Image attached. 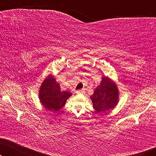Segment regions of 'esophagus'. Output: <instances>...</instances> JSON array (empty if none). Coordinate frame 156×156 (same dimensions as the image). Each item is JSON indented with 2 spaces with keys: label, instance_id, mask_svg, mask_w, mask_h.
Listing matches in <instances>:
<instances>
[{
  "label": "esophagus",
  "instance_id": "obj_1",
  "mask_svg": "<svg viewBox=\"0 0 156 156\" xmlns=\"http://www.w3.org/2000/svg\"><path fill=\"white\" fill-rule=\"evenodd\" d=\"M84 89H80V90L76 91V94H81V93H84Z\"/></svg>",
  "mask_w": 156,
  "mask_h": 156
}]
</instances>
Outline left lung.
Returning a JSON list of instances; mask_svg holds the SVG:
<instances>
[{
  "mask_svg": "<svg viewBox=\"0 0 156 156\" xmlns=\"http://www.w3.org/2000/svg\"><path fill=\"white\" fill-rule=\"evenodd\" d=\"M118 89L109 79L104 76L99 87L91 97L94 109L97 112H104L114 108L118 102Z\"/></svg>",
  "mask_w": 156,
  "mask_h": 156,
  "instance_id": "8db88e82",
  "label": "left lung"
}]
</instances>
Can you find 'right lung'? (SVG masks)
I'll list each match as a JSON object with an SVG mask.
<instances>
[{"instance_id":"add662e5","label":"right lung","mask_w":156,"mask_h":156,"mask_svg":"<svg viewBox=\"0 0 156 156\" xmlns=\"http://www.w3.org/2000/svg\"><path fill=\"white\" fill-rule=\"evenodd\" d=\"M40 99L44 107L50 111H58L65 106L72 95L69 91H62L55 78L46 79L40 89Z\"/></svg>"}]
</instances>
